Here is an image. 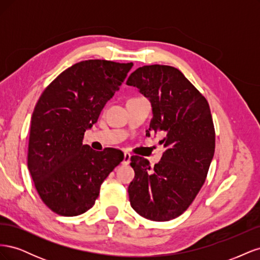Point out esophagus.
<instances>
[{"mask_svg":"<svg viewBox=\"0 0 260 260\" xmlns=\"http://www.w3.org/2000/svg\"><path fill=\"white\" fill-rule=\"evenodd\" d=\"M130 159H131V155L129 153H124L122 165H129L130 164Z\"/></svg>","mask_w":260,"mask_h":260,"instance_id":"esophagus-1","label":"esophagus"}]
</instances>
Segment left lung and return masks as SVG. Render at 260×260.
<instances>
[{
	"mask_svg": "<svg viewBox=\"0 0 260 260\" xmlns=\"http://www.w3.org/2000/svg\"><path fill=\"white\" fill-rule=\"evenodd\" d=\"M149 99L153 118L146 136L160 135L166 148L159 164L131 157L132 208L153 221H168L188 208L205 182L215 153L216 133L205 96L179 69L167 65L138 68L127 80Z\"/></svg>",
	"mask_w": 260,
	"mask_h": 260,
	"instance_id": "left-lung-1",
	"label": "left lung"
}]
</instances>
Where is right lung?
Segmentation results:
<instances>
[{"label":"right lung","mask_w":260,"mask_h":260,"mask_svg":"<svg viewBox=\"0 0 260 260\" xmlns=\"http://www.w3.org/2000/svg\"><path fill=\"white\" fill-rule=\"evenodd\" d=\"M133 62L88 59L64 70L45 88L31 117L28 169L42 202L57 215L89 210L108 175L123 160L116 148L82 144Z\"/></svg>","instance_id":"obj_1"}]
</instances>
